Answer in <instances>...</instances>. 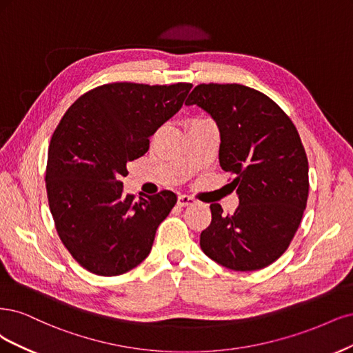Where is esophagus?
Listing matches in <instances>:
<instances>
[{
    "label": "esophagus",
    "mask_w": 353,
    "mask_h": 353,
    "mask_svg": "<svg viewBox=\"0 0 353 353\" xmlns=\"http://www.w3.org/2000/svg\"><path fill=\"white\" fill-rule=\"evenodd\" d=\"M196 199L190 196V195H180L179 199H177V203L180 207H188V205H192V203H195Z\"/></svg>",
    "instance_id": "obj_1"
}]
</instances>
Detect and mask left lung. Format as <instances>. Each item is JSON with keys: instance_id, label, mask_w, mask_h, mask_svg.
Instances as JSON below:
<instances>
[{"instance_id": "8db88e82", "label": "left lung", "mask_w": 353, "mask_h": 353, "mask_svg": "<svg viewBox=\"0 0 353 353\" xmlns=\"http://www.w3.org/2000/svg\"><path fill=\"white\" fill-rule=\"evenodd\" d=\"M186 104L217 123L220 165L234 176L241 202L233 215L211 203L203 254L234 271L272 264L289 248L308 201V158L296 128L271 98L239 83H201Z\"/></svg>"}]
</instances>
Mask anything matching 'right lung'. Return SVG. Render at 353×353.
Masks as SVG:
<instances>
[{"label":"right lung","mask_w":353,"mask_h":353,"mask_svg":"<svg viewBox=\"0 0 353 353\" xmlns=\"http://www.w3.org/2000/svg\"><path fill=\"white\" fill-rule=\"evenodd\" d=\"M192 83L114 82L79 97L51 136L45 186L57 233L98 276H120L150 255L155 232L177 201L172 190L124 195L129 161L179 111Z\"/></svg>","instance_id":"right-lung-1"}]
</instances>
